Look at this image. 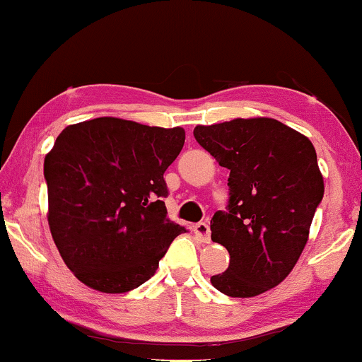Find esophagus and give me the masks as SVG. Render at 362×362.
I'll return each instance as SVG.
<instances>
[{"instance_id":"obj_1","label":"esophagus","mask_w":362,"mask_h":362,"mask_svg":"<svg viewBox=\"0 0 362 362\" xmlns=\"http://www.w3.org/2000/svg\"><path fill=\"white\" fill-rule=\"evenodd\" d=\"M194 233L201 238L202 243H209L211 242V231L207 223H197L194 226Z\"/></svg>"}]
</instances>
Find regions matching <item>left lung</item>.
I'll return each instance as SVG.
<instances>
[{
  "mask_svg": "<svg viewBox=\"0 0 362 362\" xmlns=\"http://www.w3.org/2000/svg\"><path fill=\"white\" fill-rule=\"evenodd\" d=\"M194 136L230 170L228 213L211 219V238L230 265L211 284L231 298H253L281 284L303 253L323 177L311 141L271 117L195 126Z\"/></svg>",
  "mask_w": 362,
  "mask_h": 362,
  "instance_id": "1",
  "label": "left lung"
}]
</instances>
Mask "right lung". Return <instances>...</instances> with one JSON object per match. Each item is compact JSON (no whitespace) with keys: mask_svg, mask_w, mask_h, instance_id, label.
<instances>
[{"mask_svg":"<svg viewBox=\"0 0 362 362\" xmlns=\"http://www.w3.org/2000/svg\"><path fill=\"white\" fill-rule=\"evenodd\" d=\"M185 143L182 127L98 117L71 124L45 155L47 221L68 269L107 294L136 289L155 276L185 228L161 201L163 173Z\"/></svg>","mask_w":362,"mask_h":362,"instance_id":"right-lung-1","label":"right lung"}]
</instances>
